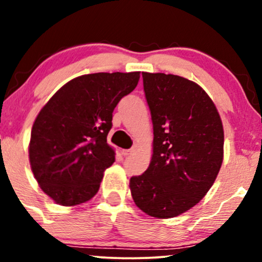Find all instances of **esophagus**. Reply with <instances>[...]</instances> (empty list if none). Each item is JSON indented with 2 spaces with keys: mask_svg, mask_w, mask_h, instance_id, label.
<instances>
[{
  "mask_svg": "<svg viewBox=\"0 0 262 262\" xmlns=\"http://www.w3.org/2000/svg\"><path fill=\"white\" fill-rule=\"evenodd\" d=\"M132 151H133V149H127V150H122V155L123 156H128L132 154Z\"/></svg>",
  "mask_w": 262,
  "mask_h": 262,
  "instance_id": "esophagus-1",
  "label": "esophagus"
}]
</instances>
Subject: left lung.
<instances>
[{
  "label": "left lung",
  "instance_id": "left-lung-1",
  "mask_svg": "<svg viewBox=\"0 0 262 262\" xmlns=\"http://www.w3.org/2000/svg\"><path fill=\"white\" fill-rule=\"evenodd\" d=\"M154 140L148 170L129 182L138 208L167 219L196 206L223 162L221 116L201 86L177 75L143 73Z\"/></svg>",
  "mask_w": 262,
  "mask_h": 262
}]
</instances>
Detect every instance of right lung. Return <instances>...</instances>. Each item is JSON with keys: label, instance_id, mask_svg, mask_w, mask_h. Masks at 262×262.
I'll use <instances>...</instances> for the list:
<instances>
[{"label": "right lung", "instance_id": "right-lung-1", "mask_svg": "<svg viewBox=\"0 0 262 262\" xmlns=\"http://www.w3.org/2000/svg\"><path fill=\"white\" fill-rule=\"evenodd\" d=\"M139 77V71L82 75L41 108L32 128L29 162L54 202L73 207L97 193L103 171L116 159L107 143L112 113Z\"/></svg>", "mask_w": 262, "mask_h": 262}]
</instances>
